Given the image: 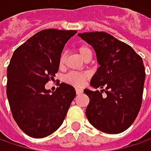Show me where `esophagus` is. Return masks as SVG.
I'll list each match as a JSON object with an SVG mask.
<instances>
[{
	"mask_svg": "<svg viewBox=\"0 0 151 151\" xmlns=\"http://www.w3.org/2000/svg\"><path fill=\"white\" fill-rule=\"evenodd\" d=\"M76 91V93L77 94H80V93H82V92H83V90H82V88H76L75 89Z\"/></svg>",
	"mask_w": 151,
	"mask_h": 151,
	"instance_id": "34e87169",
	"label": "esophagus"
}]
</instances>
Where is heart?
Here are the masks:
<instances>
[{
	"label": "heart",
	"instance_id": "b5f03b06",
	"mask_svg": "<svg viewBox=\"0 0 151 151\" xmlns=\"http://www.w3.org/2000/svg\"><path fill=\"white\" fill-rule=\"evenodd\" d=\"M78 53L80 54V56L85 58L86 57H87L88 55H91V50L86 45H82L80 47H78ZM65 53H62L60 58H59V64L62 65L64 64L65 62ZM89 77V73H78V72H71L69 73H67L66 75L65 76L64 78V80L70 84V85H73L74 86H82L85 82H86V79Z\"/></svg>",
	"mask_w": 151,
	"mask_h": 151
}]
</instances>
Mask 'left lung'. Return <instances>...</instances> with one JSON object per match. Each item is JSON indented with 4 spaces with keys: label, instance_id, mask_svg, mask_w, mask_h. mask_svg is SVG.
Instances as JSON below:
<instances>
[{
    "label": "left lung",
    "instance_id": "left-lung-1",
    "mask_svg": "<svg viewBox=\"0 0 151 151\" xmlns=\"http://www.w3.org/2000/svg\"><path fill=\"white\" fill-rule=\"evenodd\" d=\"M78 36L93 46L100 65L90 85L101 90H84L90 99L86 117L102 132L122 133L132 125L141 108L145 80L142 59L132 47L106 32Z\"/></svg>",
    "mask_w": 151,
    "mask_h": 151
}]
</instances>
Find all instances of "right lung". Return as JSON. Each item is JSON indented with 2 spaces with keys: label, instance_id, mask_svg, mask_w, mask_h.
<instances>
[{
  "label": "right lung",
  "instance_id": "right-lung-1",
  "mask_svg": "<svg viewBox=\"0 0 151 151\" xmlns=\"http://www.w3.org/2000/svg\"><path fill=\"white\" fill-rule=\"evenodd\" d=\"M76 30L44 29L15 50L8 66L7 97L13 118L28 136L42 138L63 123L76 96L74 87L61 83L45 88L59 68V58Z\"/></svg>",
  "mask_w": 151,
  "mask_h": 151
}]
</instances>
